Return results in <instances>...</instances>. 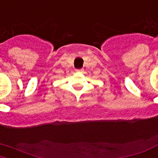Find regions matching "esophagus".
<instances>
[{"instance_id":"obj_1","label":"esophagus","mask_w":158,"mask_h":158,"mask_svg":"<svg viewBox=\"0 0 158 158\" xmlns=\"http://www.w3.org/2000/svg\"><path fill=\"white\" fill-rule=\"evenodd\" d=\"M83 71V69L81 68V69H76V72H79V73H82Z\"/></svg>"}]
</instances>
